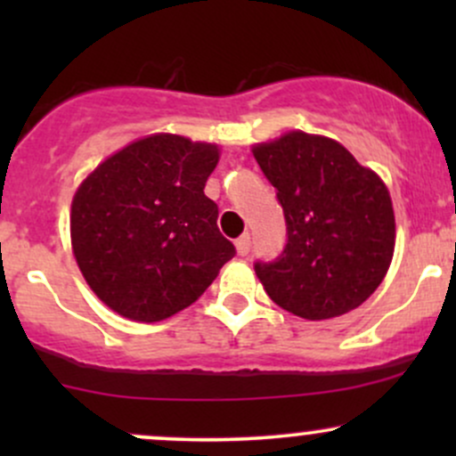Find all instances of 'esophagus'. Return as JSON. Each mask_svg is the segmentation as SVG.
Masks as SVG:
<instances>
[{
  "mask_svg": "<svg viewBox=\"0 0 456 456\" xmlns=\"http://www.w3.org/2000/svg\"><path fill=\"white\" fill-rule=\"evenodd\" d=\"M235 250H238V255H244L248 253L250 250V233H244V235H240L238 240H235Z\"/></svg>",
  "mask_w": 456,
  "mask_h": 456,
  "instance_id": "obj_1",
  "label": "esophagus"
}]
</instances>
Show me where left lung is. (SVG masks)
<instances>
[{
	"label": "left lung",
	"mask_w": 456,
	"mask_h": 456,
	"mask_svg": "<svg viewBox=\"0 0 456 456\" xmlns=\"http://www.w3.org/2000/svg\"><path fill=\"white\" fill-rule=\"evenodd\" d=\"M276 188L287 246L255 274L297 317L322 322L358 308L384 281L396 240L388 186L338 141L289 130L253 145Z\"/></svg>",
	"instance_id": "obj_1"
}]
</instances>
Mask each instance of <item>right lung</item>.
I'll return each mask as SVG.
<instances>
[{
  "label": "right lung",
  "instance_id": "1",
  "mask_svg": "<svg viewBox=\"0 0 456 456\" xmlns=\"http://www.w3.org/2000/svg\"><path fill=\"white\" fill-rule=\"evenodd\" d=\"M216 143L154 133L87 174L70 208V244L90 289L118 315L154 323L184 311L235 255L206 197Z\"/></svg>",
  "mask_w": 456,
  "mask_h": 456
}]
</instances>
